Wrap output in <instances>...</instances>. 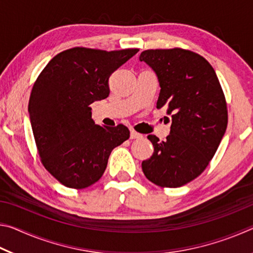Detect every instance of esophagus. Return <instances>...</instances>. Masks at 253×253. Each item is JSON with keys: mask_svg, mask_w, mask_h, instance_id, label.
<instances>
[{"mask_svg": "<svg viewBox=\"0 0 253 253\" xmlns=\"http://www.w3.org/2000/svg\"><path fill=\"white\" fill-rule=\"evenodd\" d=\"M140 137H142V135H140V134H139V132H137V131H135L134 129H131V130H130V138H131V139L140 138Z\"/></svg>", "mask_w": 253, "mask_h": 253, "instance_id": "1", "label": "esophagus"}]
</instances>
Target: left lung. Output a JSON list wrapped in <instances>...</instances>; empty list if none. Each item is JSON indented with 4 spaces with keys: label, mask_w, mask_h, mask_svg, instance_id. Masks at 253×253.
I'll return each instance as SVG.
<instances>
[{
    "label": "left lung",
    "mask_w": 253,
    "mask_h": 253,
    "mask_svg": "<svg viewBox=\"0 0 253 253\" xmlns=\"http://www.w3.org/2000/svg\"><path fill=\"white\" fill-rule=\"evenodd\" d=\"M139 60L158 78L156 107H166L172 116L165 142L147 136L154 153L143 161V172L158 186L185 185L207 169L224 135L228 109L223 90L212 66L190 50H145Z\"/></svg>",
    "instance_id": "1"
}]
</instances>
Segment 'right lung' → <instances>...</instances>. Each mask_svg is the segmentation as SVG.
Segmentation results:
<instances>
[{
    "instance_id": "1",
    "label": "right lung",
    "mask_w": 253,
    "mask_h": 253,
    "mask_svg": "<svg viewBox=\"0 0 253 253\" xmlns=\"http://www.w3.org/2000/svg\"><path fill=\"white\" fill-rule=\"evenodd\" d=\"M138 49L76 48L50 60L33 84L30 121L41 163L70 188H85L102 176L111 151L129 138L126 126L95 125L90 106L109 96L110 75Z\"/></svg>"
}]
</instances>
